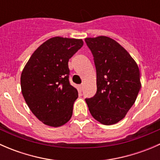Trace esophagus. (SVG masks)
<instances>
[{"instance_id": "1", "label": "esophagus", "mask_w": 160, "mask_h": 160, "mask_svg": "<svg viewBox=\"0 0 160 160\" xmlns=\"http://www.w3.org/2000/svg\"><path fill=\"white\" fill-rule=\"evenodd\" d=\"M83 83H82V84H80V85H79V90H80V91H82V90H83Z\"/></svg>"}]
</instances>
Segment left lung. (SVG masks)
Segmentation results:
<instances>
[{
	"label": "left lung",
	"instance_id": "left-lung-1",
	"mask_svg": "<svg viewBox=\"0 0 160 160\" xmlns=\"http://www.w3.org/2000/svg\"><path fill=\"white\" fill-rule=\"evenodd\" d=\"M93 56L97 72V93L86 98L94 119L105 125L124 118L141 88L138 65L115 40L107 36L85 38Z\"/></svg>",
	"mask_w": 160,
	"mask_h": 160
}]
</instances>
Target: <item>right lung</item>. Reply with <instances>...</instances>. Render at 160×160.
<instances>
[{
  "mask_svg": "<svg viewBox=\"0 0 160 160\" xmlns=\"http://www.w3.org/2000/svg\"><path fill=\"white\" fill-rule=\"evenodd\" d=\"M82 39L56 36L31 56L21 75L25 102L43 124L59 127L70 121L78 91L69 81V59L83 46Z\"/></svg>",
  "mask_w": 160,
  "mask_h": 160,
  "instance_id": "add662e5",
  "label": "right lung"
}]
</instances>
